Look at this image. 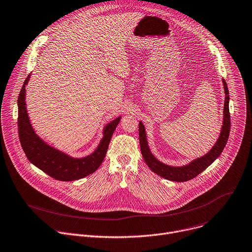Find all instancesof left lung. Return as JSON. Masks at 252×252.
<instances>
[{"label": "left lung", "instance_id": "left-lung-1", "mask_svg": "<svg viewBox=\"0 0 252 252\" xmlns=\"http://www.w3.org/2000/svg\"><path fill=\"white\" fill-rule=\"evenodd\" d=\"M222 83H223V88L225 93V100H224V107H223V122H222V127H221L220 137L216 142V144L213 146V148L205 156L192 161L190 164L186 166L172 167L158 161L151 154L149 150L144 126L142 123H139L138 134H139L140 150L145 163L151 169V171H153L154 173H156L157 175L165 179H168L175 182H185L198 176L220 155V153L222 152L227 142L229 130H230V116H229V109H228V101H229L228 89L224 79H222Z\"/></svg>", "mask_w": 252, "mask_h": 252}]
</instances>
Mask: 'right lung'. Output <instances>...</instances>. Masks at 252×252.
<instances>
[{"label": "right lung", "mask_w": 252, "mask_h": 252, "mask_svg": "<svg viewBox=\"0 0 252 252\" xmlns=\"http://www.w3.org/2000/svg\"><path fill=\"white\" fill-rule=\"evenodd\" d=\"M29 80L30 75L25 80L18 100L19 137L28 159L37 168L59 181H74L94 173L106 156L110 140L121 118L116 119L104 128V137L91 155L72 158L47 145L33 131L26 108V85Z\"/></svg>", "instance_id": "right-lung-1"}]
</instances>
